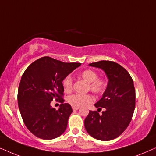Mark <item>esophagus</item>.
Returning a JSON list of instances; mask_svg holds the SVG:
<instances>
[{"instance_id": "obj_1", "label": "esophagus", "mask_w": 156, "mask_h": 156, "mask_svg": "<svg viewBox=\"0 0 156 156\" xmlns=\"http://www.w3.org/2000/svg\"><path fill=\"white\" fill-rule=\"evenodd\" d=\"M72 109L74 111H76L78 109H80V107H75V106H72Z\"/></svg>"}]
</instances>
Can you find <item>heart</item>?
Segmentation results:
<instances>
[{"label": "heart", "mask_w": 156, "mask_h": 156, "mask_svg": "<svg viewBox=\"0 0 156 156\" xmlns=\"http://www.w3.org/2000/svg\"><path fill=\"white\" fill-rule=\"evenodd\" d=\"M79 76L88 83V89L97 95H102L108 87V80L105 77H98V73L93 69H85ZM62 86L65 91H70L73 88V79L70 75L66 76L62 80ZM67 101L72 106L81 107L92 103L94 97L91 94H74L67 97Z\"/></svg>", "instance_id": "obj_1"}]
</instances>
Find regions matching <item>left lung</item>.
Here are the masks:
<instances>
[{
    "label": "left lung",
    "instance_id": "left-lung-1",
    "mask_svg": "<svg viewBox=\"0 0 156 156\" xmlns=\"http://www.w3.org/2000/svg\"><path fill=\"white\" fill-rule=\"evenodd\" d=\"M103 69L108 79V87L101 99L94 104L97 111H89L84 120L87 133L100 140H111L123 133L131 122L136 105L133 81L122 66L112 61L89 64ZM105 111L101 115L98 112Z\"/></svg>",
    "mask_w": 156,
    "mask_h": 156
}]
</instances>
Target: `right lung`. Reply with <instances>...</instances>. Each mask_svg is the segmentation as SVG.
<instances>
[{"instance_id": "1", "label": "right lung", "mask_w": 156, "mask_h": 156, "mask_svg": "<svg viewBox=\"0 0 156 156\" xmlns=\"http://www.w3.org/2000/svg\"><path fill=\"white\" fill-rule=\"evenodd\" d=\"M80 65L43 57L25 69L18 87V107L25 125L37 138L53 139L67 129L72 109L64 103L62 80ZM55 99L61 104L57 110L51 106Z\"/></svg>"}]
</instances>
